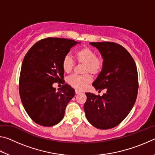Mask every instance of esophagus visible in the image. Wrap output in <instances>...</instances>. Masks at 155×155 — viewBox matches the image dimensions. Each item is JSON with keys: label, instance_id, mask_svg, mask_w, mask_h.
I'll list each match as a JSON object with an SVG mask.
<instances>
[{"label": "esophagus", "instance_id": "obj_1", "mask_svg": "<svg viewBox=\"0 0 155 155\" xmlns=\"http://www.w3.org/2000/svg\"><path fill=\"white\" fill-rule=\"evenodd\" d=\"M80 93H81V91H80L79 90H75V94H80Z\"/></svg>", "mask_w": 155, "mask_h": 155}]
</instances>
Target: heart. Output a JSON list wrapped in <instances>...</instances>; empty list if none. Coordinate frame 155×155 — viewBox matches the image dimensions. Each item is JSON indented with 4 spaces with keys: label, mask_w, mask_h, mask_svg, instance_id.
Instances as JSON below:
<instances>
[{
    "label": "heart",
    "mask_w": 155,
    "mask_h": 155,
    "mask_svg": "<svg viewBox=\"0 0 155 155\" xmlns=\"http://www.w3.org/2000/svg\"><path fill=\"white\" fill-rule=\"evenodd\" d=\"M76 59L80 64H83L82 71L85 74L82 75L72 74L66 79L70 86L78 90H81L85 85L91 83L92 75L97 76L102 72L104 65L103 57L96 55V52L90 47L85 46L77 51L75 54ZM62 68L66 73L71 72L74 69L75 62L70 55H65L62 60Z\"/></svg>",
    "instance_id": "obj_1"
}]
</instances>
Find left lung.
<instances>
[{
    "mask_svg": "<svg viewBox=\"0 0 155 155\" xmlns=\"http://www.w3.org/2000/svg\"><path fill=\"white\" fill-rule=\"evenodd\" d=\"M104 60L102 72L92 85L101 96L85 93L84 111L89 122L99 129H109L120 124L135 104L138 92V74L134 59L127 49L111 41L90 42Z\"/></svg>",
    "mask_w": 155,
    "mask_h": 155,
    "instance_id": "8db88e82",
    "label": "left lung"
}]
</instances>
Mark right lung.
<instances>
[{
    "instance_id": "right-lung-1",
    "label": "right lung",
    "mask_w": 155,
    "mask_h": 155,
    "mask_svg": "<svg viewBox=\"0 0 155 155\" xmlns=\"http://www.w3.org/2000/svg\"><path fill=\"white\" fill-rule=\"evenodd\" d=\"M77 41L47 38L36 42L23 59L19 79L21 101L33 121L43 127H52L64 118L65 107L75 91L64 84L62 60ZM61 83L56 91L54 82Z\"/></svg>"
}]
</instances>
